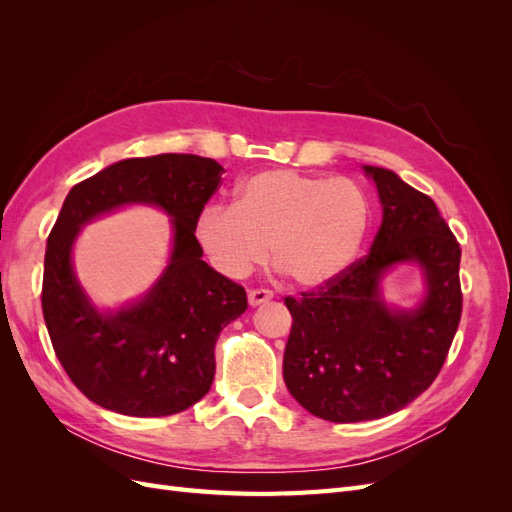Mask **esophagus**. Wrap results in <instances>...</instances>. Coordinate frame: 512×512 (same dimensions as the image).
<instances>
[{"label":"esophagus","instance_id":"obj_1","mask_svg":"<svg viewBox=\"0 0 512 512\" xmlns=\"http://www.w3.org/2000/svg\"><path fill=\"white\" fill-rule=\"evenodd\" d=\"M273 299V292L271 290H265V288H256V290H250L247 292V301H250L252 307L260 305V303H267Z\"/></svg>","mask_w":512,"mask_h":512}]
</instances>
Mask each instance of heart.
<instances>
[{"mask_svg": "<svg viewBox=\"0 0 512 512\" xmlns=\"http://www.w3.org/2000/svg\"><path fill=\"white\" fill-rule=\"evenodd\" d=\"M371 198L346 177L260 170L235 188V205H207L194 237L215 271L243 277L267 258L292 284L322 288L344 275L371 226Z\"/></svg>", "mask_w": 512, "mask_h": 512, "instance_id": "1", "label": "heart"}]
</instances>
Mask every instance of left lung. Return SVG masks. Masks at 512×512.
Listing matches in <instances>:
<instances>
[{"label":"left lung","mask_w":512,"mask_h":512,"mask_svg":"<svg viewBox=\"0 0 512 512\" xmlns=\"http://www.w3.org/2000/svg\"><path fill=\"white\" fill-rule=\"evenodd\" d=\"M374 179L382 224L365 258L301 299L286 297L292 329L284 350L290 395L318 418L359 423L406 408L436 380L461 318V247L436 203L393 170ZM414 261L426 297L412 310L381 299V277Z\"/></svg>","instance_id":"8db88e82"}]
</instances>
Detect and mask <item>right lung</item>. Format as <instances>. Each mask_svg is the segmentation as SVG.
Here are the masks:
<instances>
[{"label": "right lung", "instance_id": "right-lung-1", "mask_svg": "<svg viewBox=\"0 0 512 512\" xmlns=\"http://www.w3.org/2000/svg\"><path fill=\"white\" fill-rule=\"evenodd\" d=\"M224 168L192 153L106 166L76 183L46 241L42 314L59 363L87 399L126 416H168L203 399L215 376V342L247 309L243 286L211 269L194 220ZM126 204L162 208L174 226L169 265L147 295L102 313L71 267L80 228Z\"/></svg>", "mask_w": 512, "mask_h": 512}]
</instances>
